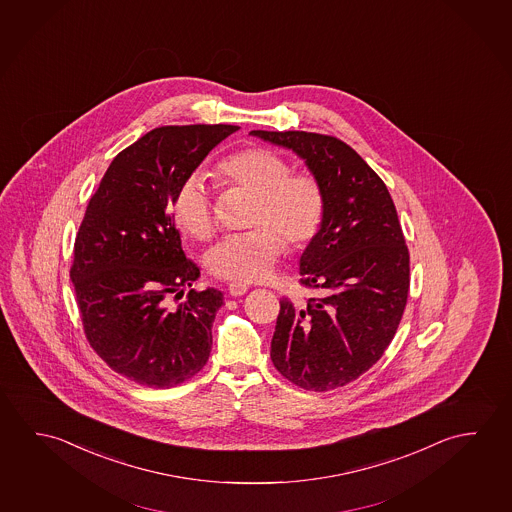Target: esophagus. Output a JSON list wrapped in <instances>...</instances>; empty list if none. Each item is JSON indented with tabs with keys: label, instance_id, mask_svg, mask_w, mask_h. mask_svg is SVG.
<instances>
[{
	"label": "esophagus",
	"instance_id": "34e87169",
	"mask_svg": "<svg viewBox=\"0 0 512 512\" xmlns=\"http://www.w3.org/2000/svg\"><path fill=\"white\" fill-rule=\"evenodd\" d=\"M229 294L233 295V297H238V295H243L247 290H249V286L243 285V283H238V281H233V283H229Z\"/></svg>",
	"mask_w": 512,
	"mask_h": 512
}]
</instances>
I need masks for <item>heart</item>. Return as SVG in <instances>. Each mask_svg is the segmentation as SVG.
<instances>
[{
  "label": "heart",
  "mask_w": 512,
  "mask_h": 512,
  "mask_svg": "<svg viewBox=\"0 0 512 512\" xmlns=\"http://www.w3.org/2000/svg\"><path fill=\"white\" fill-rule=\"evenodd\" d=\"M218 181L254 195L247 224L254 227L231 234L209 249L206 265L213 276L252 283L269 276L285 242L301 251L321 231L326 195L321 181L308 172H292L285 157L267 148H245L222 159L215 168ZM172 218L182 233L208 240L215 218L204 182L191 175L175 191Z\"/></svg>",
  "instance_id": "obj_1"
}]
</instances>
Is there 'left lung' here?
<instances>
[{
  "label": "left lung",
  "mask_w": 512,
  "mask_h": 512,
  "mask_svg": "<svg viewBox=\"0 0 512 512\" xmlns=\"http://www.w3.org/2000/svg\"><path fill=\"white\" fill-rule=\"evenodd\" d=\"M288 148L324 188L321 231L299 260L306 304L281 301L272 364L306 390L337 389L369 371L389 347L407 304L410 258L385 182L344 141L304 130H251Z\"/></svg>",
  "instance_id": "8db88e82"
}]
</instances>
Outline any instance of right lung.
I'll use <instances>...</instances> for the list:
<instances>
[{"label":"right lung","mask_w":512,"mask_h":512,"mask_svg":"<svg viewBox=\"0 0 512 512\" xmlns=\"http://www.w3.org/2000/svg\"><path fill=\"white\" fill-rule=\"evenodd\" d=\"M236 125L150 130L122 150L87 204L70 278L87 340L113 371L168 389L208 362L220 290H190L200 270L186 260L170 213L175 191Z\"/></svg>","instance_id":"obj_1"}]
</instances>
